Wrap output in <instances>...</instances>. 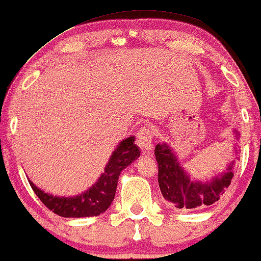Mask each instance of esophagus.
I'll return each mask as SVG.
<instances>
[{"instance_id": "esophagus-1", "label": "esophagus", "mask_w": 261, "mask_h": 261, "mask_svg": "<svg viewBox=\"0 0 261 261\" xmlns=\"http://www.w3.org/2000/svg\"><path fill=\"white\" fill-rule=\"evenodd\" d=\"M137 146L143 151H150L153 148V140L154 134L150 128L142 127L137 133Z\"/></svg>"}]
</instances>
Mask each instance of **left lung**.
Here are the masks:
<instances>
[{"label":"left lung","mask_w":261,"mask_h":261,"mask_svg":"<svg viewBox=\"0 0 261 261\" xmlns=\"http://www.w3.org/2000/svg\"><path fill=\"white\" fill-rule=\"evenodd\" d=\"M154 154L159 169L158 182L161 194L173 208L183 211L206 208L219 200L233 177L231 170L235 161L230 163L223 174L212 178L211 182L202 183L190 179L167 144H156Z\"/></svg>","instance_id":"1"}]
</instances>
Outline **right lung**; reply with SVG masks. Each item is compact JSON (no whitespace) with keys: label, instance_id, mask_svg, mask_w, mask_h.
Returning <instances> with one entry per match:
<instances>
[{"label":"right lung","instance_id":"obj_1","mask_svg":"<svg viewBox=\"0 0 261 261\" xmlns=\"http://www.w3.org/2000/svg\"><path fill=\"white\" fill-rule=\"evenodd\" d=\"M134 142V136L120 142L119 146L112 154L105 172L98 178L96 184L81 195L72 197L53 196L38 189L31 180H29L30 186L43 204L58 216L64 218L98 216L103 213L113 202L118 178L121 171L140 156V149Z\"/></svg>","mask_w":261,"mask_h":261}]
</instances>
